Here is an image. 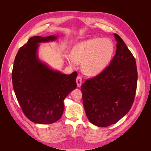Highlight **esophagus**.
Here are the masks:
<instances>
[{
    "label": "esophagus",
    "mask_w": 151,
    "mask_h": 151,
    "mask_svg": "<svg viewBox=\"0 0 151 151\" xmlns=\"http://www.w3.org/2000/svg\"><path fill=\"white\" fill-rule=\"evenodd\" d=\"M76 83L77 86H81L82 84V78L80 76H77L76 78Z\"/></svg>",
    "instance_id": "obj_1"
}]
</instances>
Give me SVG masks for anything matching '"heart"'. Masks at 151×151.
<instances>
[{
  "label": "heart",
  "mask_w": 151,
  "mask_h": 151,
  "mask_svg": "<svg viewBox=\"0 0 151 151\" xmlns=\"http://www.w3.org/2000/svg\"><path fill=\"white\" fill-rule=\"evenodd\" d=\"M115 45L110 39L92 38L76 44L71 52V62L81 63V69L88 76H96L110 63Z\"/></svg>",
  "instance_id": "heart-1"
}]
</instances>
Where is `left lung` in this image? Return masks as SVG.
Segmentation results:
<instances>
[{
	"instance_id": "1",
	"label": "left lung",
	"mask_w": 151,
	"mask_h": 151,
	"mask_svg": "<svg viewBox=\"0 0 151 151\" xmlns=\"http://www.w3.org/2000/svg\"><path fill=\"white\" fill-rule=\"evenodd\" d=\"M116 54L101 74L88 79L81 86L86 116L93 125L115 124L129 111L137 84L135 58L119 35Z\"/></svg>"
}]
</instances>
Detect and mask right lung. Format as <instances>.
I'll return each instance as SVG.
<instances>
[{"label":"right lung","mask_w":151,"mask_h":151,"mask_svg":"<svg viewBox=\"0 0 151 151\" xmlns=\"http://www.w3.org/2000/svg\"><path fill=\"white\" fill-rule=\"evenodd\" d=\"M58 36H36L18 50L12 72V85L22 111L31 122L50 124L58 120L64 110V101L77 88V74H63L41 61L39 43L53 42Z\"/></svg>","instance_id":"obj_1"}]
</instances>
